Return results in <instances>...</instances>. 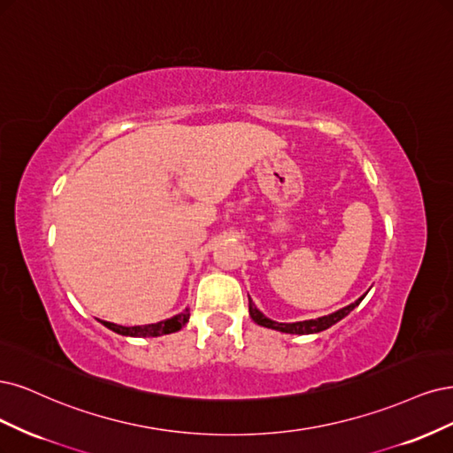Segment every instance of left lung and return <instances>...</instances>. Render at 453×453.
<instances>
[{"mask_svg": "<svg viewBox=\"0 0 453 453\" xmlns=\"http://www.w3.org/2000/svg\"><path fill=\"white\" fill-rule=\"evenodd\" d=\"M367 296V294H365ZM361 296L357 301L349 303L348 306H344V309H339L334 311L327 316H322V318H316V319H304V322H294V324H282V322H274V319L267 318L264 312H261L257 306L252 303V299L248 297V312H250V318L254 319V322L261 327H269V329H274V331H280V333H289V334H312V333H319V331H326L329 329L331 326H334L337 322H341L342 318H346L349 312H352L356 306L363 301Z\"/></svg>", "mask_w": 453, "mask_h": 453, "instance_id": "1", "label": "left lung"}]
</instances>
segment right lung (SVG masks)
Segmentation results:
<instances>
[{
    "mask_svg": "<svg viewBox=\"0 0 453 453\" xmlns=\"http://www.w3.org/2000/svg\"><path fill=\"white\" fill-rule=\"evenodd\" d=\"M188 319H189V309L182 311L177 316L162 319V322H156V324H149V326L126 327V326H116L112 322H105V319H99V322L105 327H109L111 331L124 334V337H162V334L180 331L188 324Z\"/></svg>",
    "mask_w": 453,
    "mask_h": 453,
    "instance_id": "1",
    "label": "right lung"
}]
</instances>
